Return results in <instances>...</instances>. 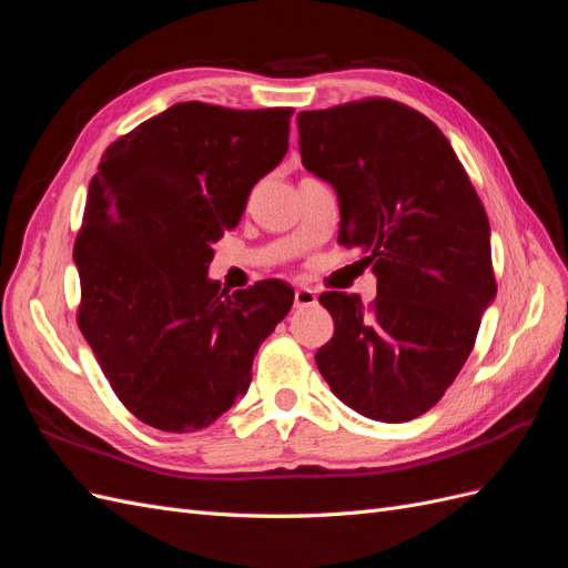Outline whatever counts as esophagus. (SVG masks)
Segmentation results:
<instances>
[{
    "instance_id": "1",
    "label": "esophagus",
    "mask_w": 568,
    "mask_h": 568,
    "mask_svg": "<svg viewBox=\"0 0 568 568\" xmlns=\"http://www.w3.org/2000/svg\"><path fill=\"white\" fill-rule=\"evenodd\" d=\"M315 303H317V296H315L313 288H296V294H294V305L296 307H311Z\"/></svg>"
}]
</instances>
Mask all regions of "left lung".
I'll return each mask as SVG.
<instances>
[{"label":"left lung","instance_id":"8db88e82","mask_svg":"<svg viewBox=\"0 0 568 568\" xmlns=\"http://www.w3.org/2000/svg\"><path fill=\"white\" fill-rule=\"evenodd\" d=\"M303 168L334 186L341 244L376 277V301L326 291L334 336L315 355L336 398L363 417L432 409L495 301L490 225L445 134L390 99L298 113Z\"/></svg>","mask_w":568,"mask_h":568}]
</instances>
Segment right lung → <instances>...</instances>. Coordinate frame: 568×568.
Returning <instances> with one entry per match:
<instances>
[{
	"mask_svg": "<svg viewBox=\"0 0 568 568\" xmlns=\"http://www.w3.org/2000/svg\"><path fill=\"white\" fill-rule=\"evenodd\" d=\"M291 113L184 101L113 142L90 182L73 248L78 324L120 403L161 432L225 415L294 305L280 280L227 294L209 277L213 244L282 163Z\"/></svg>",
	"mask_w": 568,
	"mask_h": 568,
	"instance_id": "1",
	"label": "right lung"
}]
</instances>
